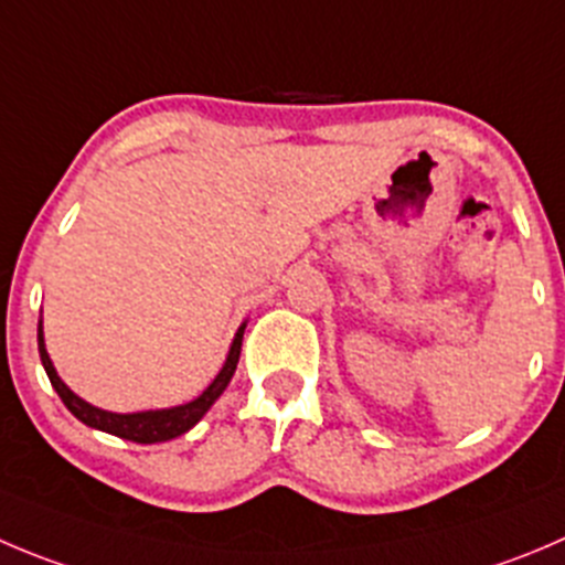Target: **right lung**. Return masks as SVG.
I'll return each instance as SVG.
<instances>
[{"label": "right lung", "instance_id": "obj_1", "mask_svg": "<svg viewBox=\"0 0 565 565\" xmlns=\"http://www.w3.org/2000/svg\"><path fill=\"white\" fill-rule=\"evenodd\" d=\"M248 322L237 328L232 339V348H228L226 361H223L221 372L215 375V381L204 388L195 399L182 405H171V408H149V411H131V414H118V411H104L98 405H90L87 399H82L79 394L71 392L65 386L63 377L54 370L52 359L46 353V339H43V320H38V353H41V364L46 370L49 381H52L54 392L60 394V399L65 403V408L76 416L79 422H85L87 428L104 430V434H113L118 439L137 441V445H157V441H171L177 436L188 434L190 428H195L201 419H204L206 411L215 405V399L226 392L228 381L234 377L239 361V348H243V333Z\"/></svg>", "mask_w": 565, "mask_h": 565}]
</instances>
